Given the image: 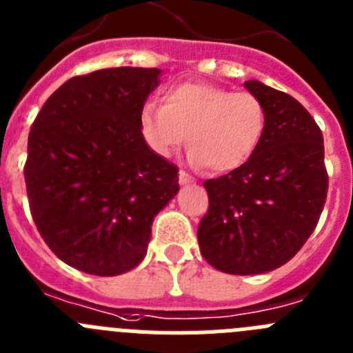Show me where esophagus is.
Instances as JSON below:
<instances>
[{
  "mask_svg": "<svg viewBox=\"0 0 353 353\" xmlns=\"http://www.w3.org/2000/svg\"><path fill=\"white\" fill-rule=\"evenodd\" d=\"M179 182L182 183V185H185V183H194V182H196V179H194L192 174L187 173V171L180 170V173H179Z\"/></svg>",
  "mask_w": 353,
  "mask_h": 353,
  "instance_id": "34e87169",
  "label": "esophagus"
}]
</instances>
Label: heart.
Returning <instances> with one entry per match:
<instances>
[{"mask_svg":"<svg viewBox=\"0 0 353 353\" xmlns=\"http://www.w3.org/2000/svg\"><path fill=\"white\" fill-rule=\"evenodd\" d=\"M140 128L148 147L170 157L189 143L190 163L212 173L243 166L268 129V110L252 92L183 82L164 92L163 105L145 103Z\"/></svg>","mask_w":353,"mask_h":353,"instance_id":"1","label":"heart"}]
</instances>
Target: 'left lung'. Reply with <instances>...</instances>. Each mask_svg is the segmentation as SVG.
Wrapping results in <instances>:
<instances>
[{"mask_svg":"<svg viewBox=\"0 0 353 353\" xmlns=\"http://www.w3.org/2000/svg\"><path fill=\"white\" fill-rule=\"evenodd\" d=\"M263 99L268 129L243 166L206 180L208 212L199 222L201 255L229 274L273 271L301 250L327 198L324 138L292 96L248 80Z\"/></svg>","mask_w":353,"mask_h":353,"instance_id":"8db88e82","label":"left lung"}]
</instances>
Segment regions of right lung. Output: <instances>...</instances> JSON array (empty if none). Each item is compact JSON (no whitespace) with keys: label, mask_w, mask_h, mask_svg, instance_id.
Wrapping results in <instances>:
<instances>
[{"label":"right lung","mask_w":353,"mask_h":353,"mask_svg":"<svg viewBox=\"0 0 353 353\" xmlns=\"http://www.w3.org/2000/svg\"><path fill=\"white\" fill-rule=\"evenodd\" d=\"M157 68H106L64 82L28 138L29 210L71 268L115 276L147 254L154 216L179 192V168L150 150L140 112Z\"/></svg>","instance_id":"1"}]
</instances>
